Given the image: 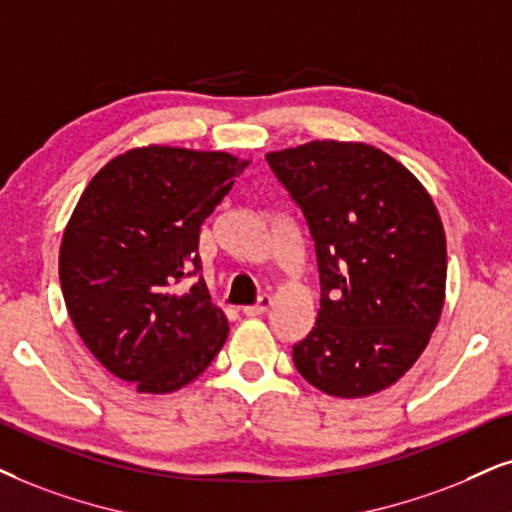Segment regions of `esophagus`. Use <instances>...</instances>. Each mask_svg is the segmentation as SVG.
Wrapping results in <instances>:
<instances>
[{
    "instance_id": "esophagus-1",
    "label": "esophagus",
    "mask_w": 512,
    "mask_h": 512,
    "mask_svg": "<svg viewBox=\"0 0 512 512\" xmlns=\"http://www.w3.org/2000/svg\"><path fill=\"white\" fill-rule=\"evenodd\" d=\"M269 304H271L269 297H260V300H257L255 304H245L241 312H243L245 316H260V314L267 312Z\"/></svg>"
}]
</instances>
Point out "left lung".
<instances>
[{
	"instance_id": "8db88e82",
	"label": "left lung",
	"mask_w": 512,
	"mask_h": 512,
	"mask_svg": "<svg viewBox=\"0 0 512 512\" xmlns=\"http://www.w3.org/2000/svg\"><path fill=\"white\" fill-rule=\"evenodd\" d=\"M314 243L321 309L295 368L331 397H366L404 375L444 304L446 238L435 203L390 155L312 141L267 155Z\"/></svg>"
}]
</instances>
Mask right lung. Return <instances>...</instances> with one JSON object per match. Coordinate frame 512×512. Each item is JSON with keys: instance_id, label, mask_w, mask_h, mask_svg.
I'll list each match as a JSON object with an SVG mask.
<instances>
[{"instance_id": "right-lung-1", "label": "right lung", "mask_w": 512, "mask_h": 512, "mask_svg": "<svg viewBox=\"0 0 512 512\" xmlns=\"http://www.w3.org/2000/svg\"><path fill=\"white\" fill-rule=\"evenodd\" d=\"M250 163L229 153L134 148L84 189L61 243V290L77 333L139 392L189 385L229 335L210 302L200 226ZM194 278L189 291L178 286Z\"/></svg>"}]
</instances>
